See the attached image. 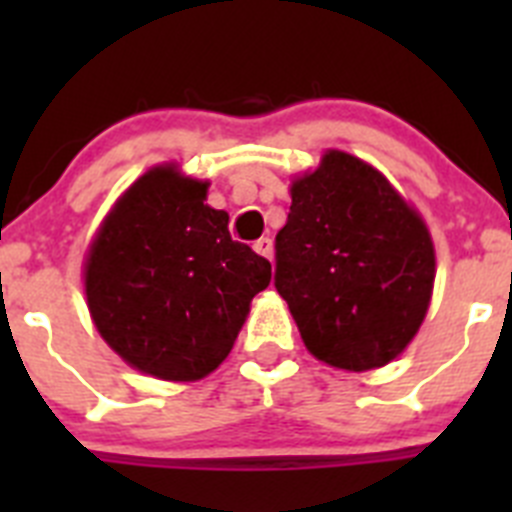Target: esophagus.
<instances>
[{
  "mask_svg": "<svg viewBox=\"0 0 512 512\" xmlns=\"http://www.w3.org/2000/svg\"><path fill=\"white\" fill-rule=\"evenodd\" d=\"M253 251L259 253V256H264V259H271L274 243H271V238H259V241L253 243Z\"/></svg>",
  "mask_w": 512,
  "mask_h": 512,
  "instance_id": "esophagus-1",
  "label": "esophagus"
}]
</instances>
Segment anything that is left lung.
I'll return each instance as SVG.
<instances>
[{"mask_svg": "<svg viewBox=\"0 0 512 512\" xmlns=\"http://www.w3.org/2000/svg\"><path fill=\"white\" fill-rule=\"evenodd\" d=\"M289 194L274 284L307 351L346 372L390 364L431 305L436 251L423 217L343 151H325Z\"/></svg>", "mask_w": 512, "mask_h": 512, "instance_id": "8db88e82", "label": "left lung"}]
</instances>
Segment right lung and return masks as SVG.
<instances>
[{
  "label": "right lung",
  "instance_id": "1",
  "mask_svg": "<svg viewBox=\"0 0 512 512\" xmlns=\"http://www.w3.org/2000/svg\"><path fill=\"white\" fill-rule=\"evenodd\" d=\"M210 184L174 164L146 171L94 235L84 264L99 336L138 372L194 382L223 364L271 264L230 238Z\"/></svg>",
  "mask_w": 512,
  "mask_h": 512
}]
</instances>
